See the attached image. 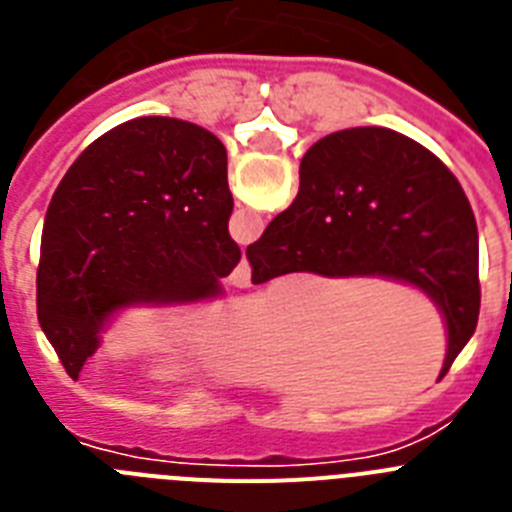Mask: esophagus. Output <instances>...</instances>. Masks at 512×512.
<instances>
[{"label": "esophagus", "instance_id": "1", "mask_svg": "<svg viewBox=\"0 0 512 512\" xmlns=\"http://www.w3.org/2000/svg\"><path fill=\"white\" fill-rule=\"evenodd\" d=\"M228 282L238 289H246L251 284V266H248L246 259H241V264L235 266L233 274L228 277Z\"/></svg>", "mask_w": 512, "mask_h": 512}]
</instances>
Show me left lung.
I'll use <instances>...</instances> for the list:
<instances>
[{"label":"left lung","mask_w":512,"mask_h":512,"mask_svg":"<svg viewBox=\"0 0 512 512\" xmlns=\"http://www.w3.org/2000/svg\"><path fill=\"white\" fill-rule=\"evenodd\" d=\"M230 212L228 153L192 122L138 117L76 158L45 212L38 264L40 328L71 379L122 307L223 292L241 261Z\"/></svg>","instance_id":"1"}]
</instances>
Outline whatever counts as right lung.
<instances>
[{
	"mask_svg": "<svg viewBox=\"0 0 512 512\" xmlns=\"http://www.w3.org/2000/svg\"><path fill=\"white\" fill-rule=\"evenodd\" d=\"M246 259L253 284L312 271L423 289L449 330L441 377L477 328L479 235L467 194L428 148L395 130L351 128L318 140L302 158L295 202Z\"/></svg>",
	"mask_w": 512,
	"mask_h": 512,
	"instance_id": "right-lung-1",
	"label": "right lung"
}]
</instances>
